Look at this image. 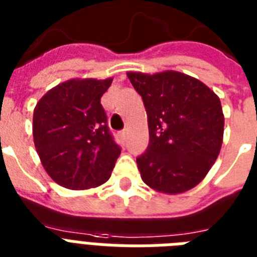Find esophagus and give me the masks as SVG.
<instances>
[{"instance_id": "obj_1", "label": "esophagus", "mask_w": 257, "mask_h": 257, "mask_svg": "<svg viewBox=\"0 0 257 257\" xmlns=\"http://www.w3.org/2000/svg\"><path fill=\"white\" fill-rule=\"evenodd\" d=\"M120 137L122 139V140H126V137H128V131H126V129L122 131V132L120 133Z\"/></svg>"}]
</instances>
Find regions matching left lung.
Masks as SVG:
<instances>
[{
  "label": "left lung",
  "mask_w": 257,
  "mask_h": 257,
  "mask_svg": "<svg viewBox=\"0 0 257 257\" xmlns=\"http://www.w3.org/2000/svg\"><path fill=\"white\" fill-rule=\"evenodd\" d=\"M126 76L143 97L148 116V149L136 160L143 181L168 195L195 188L223 144L219 96L197 78L176 70Z\"/></svg>",
  "instance_id": "8db88e82"
}]
</instances>
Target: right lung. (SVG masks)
Segmentation results:
<instances>
[{"mask_svg":"<svg viewBox=\"0 0 257 257\" xmlns=\"http://www.w3.org/2000/svg\"><path fill=\"white\" fill-rule=\"evenodd\" d=\"M112 81L70 78L48 90L34 108V147L46 173L61 187L96 188L112 175L121 149L100 102Z\"/></svg>","mask_w":257,"mask_h":257,"instance_id":"add662e5","label":"right lung"}]
</instances>
